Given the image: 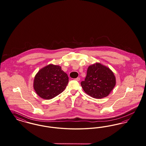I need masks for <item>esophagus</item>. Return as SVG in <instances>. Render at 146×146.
<instances>
[{"instance_id": "esophagus-1", "label": "esophagus", "mask_w": 146, "mask_h": 146, "mask_svg": "<svg viewBox=\"0 0 146 146\" xmlns=\"http://www.w3.org/2000/svg\"><path fill=\"white\" fill-rule=\"evenodd\" d=\"M74 80H75L78 81H80V78H76V79H75Z\"/></svg>"}]
</instances>
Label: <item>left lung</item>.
I'll return each mask as SVG.
<instances>
[{"instance_id":"obj_1","label":"left lung","mask_w":146,"mask_h":146,"mask_svg":"<svg viewBox=\"0 0 146 146\" xmlns=\"http://www.w3.org/2000/svg\"><path fill=\"white\" fill-rule=\"evenodd\" d=\"M116 79L113 72L100 63L90 66L85 80L81 85L88 95L96 99L108 96L115 86Z\"/></svg>"}]
</instances>
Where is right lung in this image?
Segmentation results:
<instances>
[{
	"label": "right lung",
	"instance_id": "right-lung-1",
	"mask_svg": "<svg viewBox=\"0 0 146 146\" xmlns=\"http://www.w3.org/2000/svg\"><path fill=\"white\" fill-rule=\"evenodd\" d=\"M68 76L60 66L50 64L39 70L35 75L33 87L40 98L49 100L58 96L65 89Z\"/></svg>",
	"mask_w": 146,
	"mask_h": 146
}]
</instances>
